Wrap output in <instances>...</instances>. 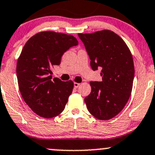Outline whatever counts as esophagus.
<instances>
[{
  "label": "esophagus",
  "instance_id": "34e87169",
  "mask_svg": "<svg viewBox=\"0 0 155 155\" xmlns=\"http://www.w3.org/2000/svg\"><path fill=\"white\" fill-rule=\"evenodd\" d=\"M73 85H74V87H75V88H77V87L79 86V85H80V84L77 83V82H74V84H73Z\"/></svg>",
  "mask_w": 155,
  "mask_h": 155
}]
</instances>
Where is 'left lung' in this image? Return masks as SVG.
<instances>
[{
	"label": "left lung",
	"instance_id": "1",
	"mask_svg": "<svg viewBox=\"0 0 155 155\" xmlns=\"http://www.w3.org/2000/svg\"><path fill=\"white\" fill-rule=\"evenodd\" d=\"M78 35L90 58L92 70L102 68V81L90 82L91 91L85 98L87 109L97 119H111L124 109L131 94L132 54L124 40L112 31Z\"/></svg>",
	"mask_w": 155,
	"mask_h": 155
}]
</instances>
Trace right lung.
<instances>
[{"label":"right lung","mask_w":155,"mask_h":155,"mask_svg":"<svg viewBox=\"0 0 155 155\" xmlns=\"http://www.w3.org/2000/svg\"><path fill=\"white\" fill-rule=\"evenodd\" d=\"M78 43L72 35L43 31L31 37L21 50L16 65L18 87L25 102L40 117L53 118L64 109L73 82L52 79L51 68Z\"/></svg>","instance_id":"right-lung-1"}]
</instances>
